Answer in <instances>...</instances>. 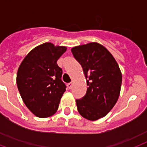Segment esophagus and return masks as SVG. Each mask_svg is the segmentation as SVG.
<instances>
[{"instance_id":"1","label":"esophagus","mask_w":147,"mask_h":147,"mask_svg":"<svg viewBox=\"0 0 147 147\" xmlns=\"http://www.w3.org/2000/svg\"><path fill=\"white\" fill-rule=\"evenodd\" d=\"M67 86H68V88H69V89H71V87H72V82H69L67 84Z\"/></svg>"}]
</instances>
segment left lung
Listing matches in <instances>:
<instances>
[{"label": "left lung", "instance_id": "8db88e82", "mask_svg": "<svg viewBox=\"0 0 147 147\" xmlns=\"http://www.w3.org/2000/svg\"><path fill=\"white\" fill-rule=\"evenodd\" d=\"M74 58L82 65L88 88L76 99L79 114L89 121L105 117L119 98L122 76L117 62L106 48L97 42L73 47Z\"/></svg>", "mask_w": 147, "mask_h": 147}]
</instances>
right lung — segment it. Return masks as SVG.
I'll use <instances>...</instances> for the list:
<instances>
[{
  "mask_svg": "<svg viewBox=\"0 0 147 147\" xmlns=\"http://www.w3.org/2000/svg\"><path fill=\"white\" fill-rule=\"evenodd\" d=\"M66 47L51 42L38 46L28 53L20 65L17 88L24 104L36 116L45 118L57 111L66 85L57 60Z\"/></svg>",
  "mask_w": 147,
  "mask_h": 147,
  "instance_id": "add662e5",
  "label": "right lung"
}]
</instances>
